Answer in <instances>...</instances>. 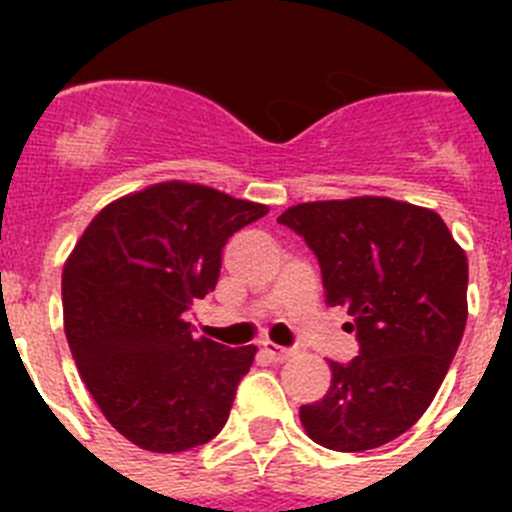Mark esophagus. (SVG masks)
<instances>
[{
  "label": "esophagus",
  "instance_id": "1",
  "mask_svg": "<svg viewBox=\"0 0 512 512\" xmlns=\"http://www.w3.org/2000/svg\"><path fill=\"white\" fill-rule=\"evenodd\" d=\"M266 351V356H269L271 361H287L289 356L295 354V348H284V346H277V343H271V341H264L261 343Z\"/></svg>",
  "mask_w": 512,
  "mask_h": 512
}]
</instances>
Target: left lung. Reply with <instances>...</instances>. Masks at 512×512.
Masks as SVG:
<instances>
[{"label":"left lung","instance_id":"obj_1","mask_svg":"<svg viewBox=\"0 0 512 512\" xmlns=\"http://www.w3.org/2000/svg\"><path fill=\"white\" fill-rule=\"evenodd\" d=\"M315 253L328 305L346 307L359 356L330 361L323 400L302 405L307 436L366 451L402 436L441 387L467 325V256L433 210L387 200L307 202L277 217Z\"/></svg>","mask_w":512,"mask_h":512}]
</instances>
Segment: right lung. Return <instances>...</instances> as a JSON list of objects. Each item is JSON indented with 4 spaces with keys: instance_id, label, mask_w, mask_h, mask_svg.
Wrapping results in <instances>:
<instances>
[{
    "instance_id": "add662e5",
    "label": "right lung",
    "mask_w": 512,
    "mask_h": 512,
    "mask_svg": "<svg viewBox=\"0 0 512 512\" xmlns=\"http://www.w3.org/2000/svg\"><path fill=\"white\" fill-rule=\"evenodd\" d=\"M269 207L166 182L94 217L66 261L63 325L79 374L112 428L174 454L223 431L256 346L192 336L187 310L215 289L223 246Z\"/></svg>"
}]
</instances>
